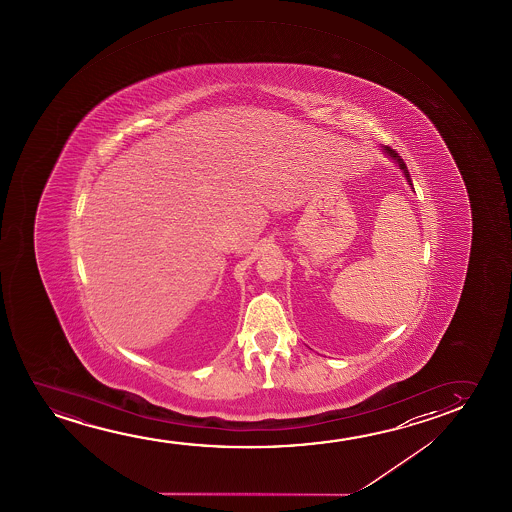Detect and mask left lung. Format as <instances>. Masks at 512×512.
<instances>
[{"label": "left lung", "instance_id": "1", "mask_svg": "<svg viewBox=\"0 0 512 512\" xmlns=\"http://www.w3.org/2000/svg\"><path fill=\"white\" fill-rule=\"evenodd\" d=\"M383 150H385L386 155H390L392 157L393 161L397 162L399 164V168L402 169V173H404V176H406L407 182H409V185L413 187V182H411V175H409V171H407L406 162H404V159L400 157L393 148L390 147H383Z\"/></svg>", "mask_w": 512, "mask_h": 512}]
</instances>
